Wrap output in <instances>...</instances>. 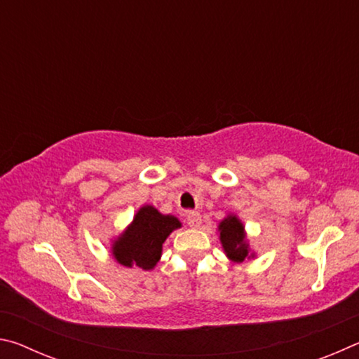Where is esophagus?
Listing matches in <instances>:
<instances>
[{
    "label": "esophagus",
    "instance_id": "esophagus-1",
    "mask_svg": "<svg viewBox=\"0 0 359 359\" xmlns=\"http://www.w3.org/2000/svg\"><path fill=\"white\" fill-rule=\"evenodd\" d=\"M201 215L198 214V212H190V214L187 215V223L190 228H199L201 226Z\"/></svg>",
    "mask_w": 359,
    "mask_h": 359
}]
</instances>
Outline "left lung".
Listing matches in <instances>:
<instances>
[{"instance_id": "left-lung-1", "label": "left lung", "mask_w": 359, "mask_h": 359, "mask_svg": "<svg viewBox=\"0 0 359 359\" xmlns=\"http://www.w3.org/2000/svg\"><path fill=\"white\" fill-rule=\"evenodd\" d=\"M220 241L224 252L233 261H244L248 255L247 244L244 242V226L236 217H228L220 223Z\"/></svg>"}]
</instances>
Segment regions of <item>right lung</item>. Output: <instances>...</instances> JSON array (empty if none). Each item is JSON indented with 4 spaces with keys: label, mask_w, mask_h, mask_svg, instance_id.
<instances>
[{
    "label": "right lung",
    "mask_w": 359,
    "mask_h": 359,
    "mask_svg": "<svg viewBox=\"0 0 359 359\" xmlns=\"http://www.w3.org/2000/svg\"><path fill=\"white\" fill-rule=\"evenodd\" d=\"M180 222L171 215H161L155 208L145 205L137 212L131 226L114 244V257L123 266L151 269L161 257L163 242Z\"/></svg>",
    "instance_id": "obj_1"
}]
</instances>
